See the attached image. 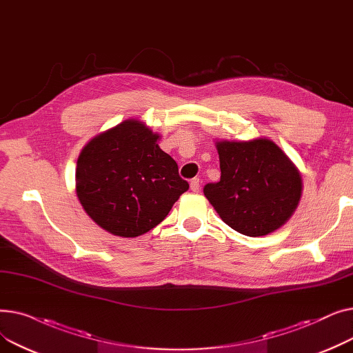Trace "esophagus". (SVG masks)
Wrapping results in <instances>:
<instances>
[{
    "instance_id": "esophagus-1",
    "label": "esophagus",
    "mask_w": 353,
    "mask_h": 353,
    "mask_svg": "<svg viewBox=\"0 0 353 353\" xmlns=\"http://www.w3.org/2000/svg\"><path fill=\"white\" fill-rule=\"evenodd\" d=\"M190 189H192V192H194V193H197V192L200 190V180H199V179H193V180L190 181Z\"/></svg>"
}]
</instances>
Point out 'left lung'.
Masks as SVG:
<instances>
[{"label": "left lung", "instance_id": "obj_1", "mask_svg": "<svg viewBox=\"0 0 353 353\" xmlns=\"http://www.w3.org/2000/svg\"><path fill=\"white\" fill-rule=\"evenodd\" d=\"M220 180L203 193L233 230L265 236L279 229L298 208L302 179L289 157L268 139L219 141Z\"/></svg>", "mask_w": 353, "mask_h": 353}]
</instances>
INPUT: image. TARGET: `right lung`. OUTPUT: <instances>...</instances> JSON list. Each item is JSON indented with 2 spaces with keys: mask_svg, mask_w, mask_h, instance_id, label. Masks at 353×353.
Segmentation results:
<instances>
[{
  "mask_svg": "<svg viewBox=\"0 0 353 353\" xmlns=\"http://www.w3.org/2000/svg\"><path fill=\"white\" fill-rule=\"evenodd\" d=\"M137 120L92 139L77 161V196L87 214L111 234L136 237L156 228L189 189L177 163Z\"/></svg>",
  "mask_w": 353,
  "mask_h": 353,
  "instance_id": "obj_1",
  "label": "right lung"
}]
</instances>
